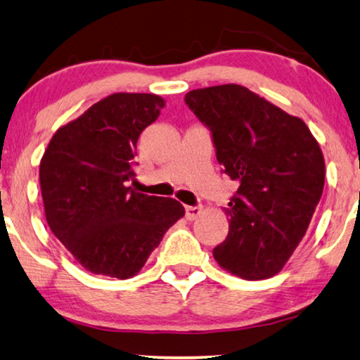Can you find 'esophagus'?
<instances>
[{"label": "esophagus", "instance_id": "obj_1", "mask_svg": "<svg viewBox=\"0 0 360 360\" xmlns=\"http://www.w3.org/2000/svg\"><path fill=\"white\" fill-rule=\"evenodd\" d=\"M201 213V206H186L185 208V216L186 219H196Z\"/></svg>", "mask_w": 360, "mask_h": 360}]
</instances>
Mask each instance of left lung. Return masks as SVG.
<instances>
[{"instance_id": "left-lung-1", "label": "left lung", "mask_w": 360, "mask_h": 360, "mask_svg": "<svg viewBox=\"0 0 360 360\" xmlns=\"http://www.w3.org/2000/svg\"><path fill=\"white\" fill-rule=\"evenodd\" d=\"M185 103L213 132L216 159L239 184L214 260L244 280L274 277L302 243L323 195L321 147L303 120L243 85L191 90Z\"/></svg>"}]
</instances>
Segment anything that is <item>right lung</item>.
<instances>
[{
	"mask_svg": "<svg viewBox=\"0 0 360 360\" xmlns=\"http://www.w3.org/2000/svg\"><path fill=\"white\" fill-rule=\"evenodd\" d=\"M164 106L152 93H112L58 127L44 152L39 181L47 224L88 272L134 277L184 218L176 200L127 186L137 139Z\"/></svg>",
	"mask_w": 360,
	"mask_h": 360,
	"instance_id": "right-lung-1",
	"label": "right lung"
}]
</instances>
